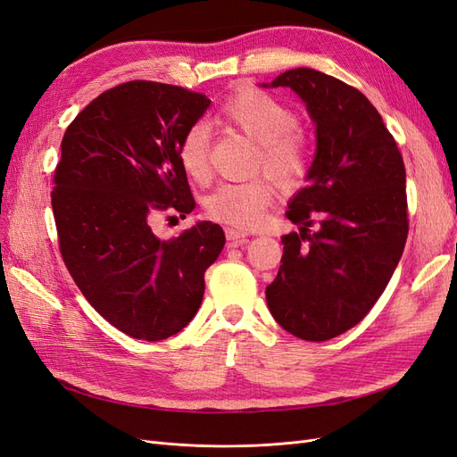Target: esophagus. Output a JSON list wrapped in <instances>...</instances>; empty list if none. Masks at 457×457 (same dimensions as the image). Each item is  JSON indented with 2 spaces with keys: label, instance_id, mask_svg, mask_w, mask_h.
<instances>
[{
  "label": "esophagus",
  "instance_id": "esophagus-1",
  "mask_svg": "<svg viewBox=\"0 0 457 457\" xmlns=\"http://www.w3.org/2000/svg\"><path fill=\"white\" fill-rule=\"evenodd\" d=\"M225 237H227V240H228L230 245H240V244H244V242L247 240V232L227 227V228H225Z\"/></svg>",
  "mask_w": 457,
  "mask_h": 457
}]
</instances>
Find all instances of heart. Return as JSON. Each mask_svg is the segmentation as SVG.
<instances>
[{
	"label": "heart",
	"mask_w": 457,
	"mask_h": 457,
	"mask_svg": "<svg viewBox=\"0 0 457 457\" xmlns=\"http://www.w3.org/2000/svg\"><path fill=\"white\" fill-rule=\"evenodd\" d=\"M217 123L245 135L257 145L255 170L265 171L276 185L294 188L305 181L311 150L297 131V114L278 96L257 87H240L217 110ZM181 170L196 183L210 179V131L195 123L177 146ZM276 190L265 179L219 185L205 200L207 215L237 228H255L265 219Z\"/></svg>",
	"instance_id": "obj_1"
}]
</instances>
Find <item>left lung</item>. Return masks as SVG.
<instances>
[{
	"label": "left lung",
	"instance_id": "8db88e82",
	"mask_svg": "<svg viewBox=\"0 0 457 457\" xmlns=\"http://www.w3.org/2000/svg\"><path fill=\"white\" fill-rule=\"evenodd\" d=\"M270 87H289L307 104L316 154L309 185L287 205L299 232L282 237L267 305L292 336L326 341L362 320L403 257L406 170L376 106L358 89L312 68L287 71Z\"/></svg>",
	"mask_w": 457,
	"mask_h": 457
}]
</instances>
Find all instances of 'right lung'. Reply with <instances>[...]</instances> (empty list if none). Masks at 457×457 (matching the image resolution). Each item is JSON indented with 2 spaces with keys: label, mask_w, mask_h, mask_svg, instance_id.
I'll return each instance as SVG.
<instances>
[{
  "label": "right lung",
  "mask_w": 457,
  "mask_h": 457,
  "mask_svg": "<svg viewBox=\"0 0 457 457\" xmlns=\"http://www.w3.org/2000/svg\"><path fill=\"white\" fill-rule=\"evenodd\" d=\"M210 104L177 86L126 81L62 137L51 192L61 255L91 307L133 339H168L195 318L225 245L212 220L168 242L152 230L158 212L185 219L196 207L177 146Z\"/></svg>",
  "instance_id": "1"
}]
</instances>
